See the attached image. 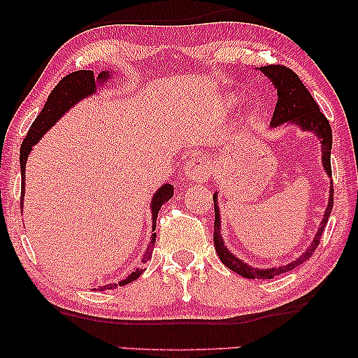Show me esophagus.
Listing matches in <instances>:
<instances>
[{
	"mask_svg": "<svg viewBox=\"0 0 358 358\" xmlns=\"http://www.w3.org/2000/svg\"><path fill=\"white\" fill-rule=\"evenodd\" d=\"M208 163L202 156H192L184 166L185 179L192 180V182H203L208 179Z\"/></svg>",
	"mask_w": 358,
	"mask_h": 358,
	"instance_id": "esophagus-1",
	"label": "esophagus"
}]
</instances>
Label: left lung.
I'll use <instances>...</instances> for the list:
<instances>
[{
	"mask_svg": "<svg viewBox=\"0 0 358 358\" xmlns=\"http://www.w3.org/2000/svg\"><path fill=\"white\" fill-rule=\"evenodd\" d=\"M264 75H266L273 87L277 90V104L275 110H273L271 127L277 129L280 125H295L303 131H311L315 136L320 140L321 143V161H322V169L324 173L332 176L331 173V150H332V130L329 125V120L326 119L324 114L320 110V106L316 104V101L313 99L310 91L306 90L296 73H293L290 68L282 66V65H267L259 68ZM332 203H334V190H332V182L329 187V200H327V207L322 215L321 223L317 224V231L310 243V246L305 249V252H301L296 259H293L292 262L278 264V266L267 267V268H259L252 267L246 264L241 259L234 256L224 244L222 238V222H220V207H218V192L213 194V205H215V227H213V243H215V251H217L218 257L222 259V262L227 266L229 271L239 273L244 278H259V280H266V278H273L280 273L290 272L293 268L300 266L313 256V252L316 251L317 244H320L321 234L324 231L327 218L331 217L332 212Z\"/></svg>",
	"mask_w": 358,
	"mask_h": 358,
	"instance_id": "8db88e82",
	"label": "left lung"
}]
</instances>
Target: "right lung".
<instances>
[{
	"label": "right lung",
	"instance_id": "add662e5",
	"mask_svg": "<svg viewBox=\"0 0 358 358\" xmlns=\"http://www.w3.org/2000/svg\"><path fill=\"white\" fill-rule=\"evenodd\" d=\"M112 71H101L99 75L94 76V71L91 70H80L73 71L70 75H66L63 80L55 86V90L50 92L48 99L41 110V114L37 115V119L34 120V124L29 129L26 138H24L21 145V158H19V163H21V179H22V187H21V207L24 205V185H26V163L29 155L34 150V145H37L43 135L47 134L48 130L52 129L53 125L57 124L58 120L62 119L63 115L66 114L71 107H75L78 102L86 99L87 96L96 94L97 87L99 85L102 86L104 83L110 81ZM174 195V187L171 184H163L161 187L153 194V199H151L150 208H151V241L146 248L143 254V259L141 262H146L151 259V254H153V246L156 241V217H158L159 208L163 207V203L168 202V200ZM141 273H143V268H135L134 272L130 273L129 277H125L124 280L119 283H107L104 287H97V290H114L117 287L129 285L130 282H134L138 278Z\"/></svg>",
	"mask_w": 358,
	"mask_h": 358
}]
</instances>
